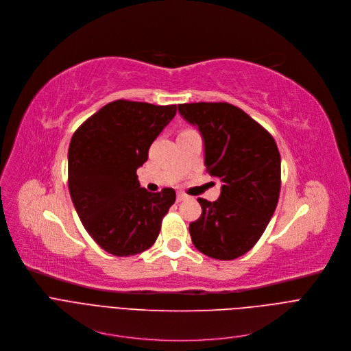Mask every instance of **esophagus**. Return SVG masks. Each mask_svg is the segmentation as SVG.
I'll return each mask as SVG.
<instances>
[{
  "instance_id": "obj_1",
  "label": "esophagus",
  "mask_w": 351,
  "mask_h": 351,
  "mask_svg": "<svg viewBox=\"0 0 351 351\" xmlns=\"http://www.w3.org/2000/svg\"><path fill=\"white\" fill-rule=\"evenodd\" d=\"M185 199H188V195H185L184 192H178L177 193V202H182Z\"/></svg>"
}]
</instances>
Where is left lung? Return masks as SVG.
<instances>
[{
    "instance_id": "left-lung-1",
    "label": "left lung",
    "mask_w": 351,
    "mask_h": 351,
    "mask_svg": "<svg viewBox=\"0 0 351 351\" xmlns=\"http://www.w3.org/2000/svg\"><path fill=\"white\" fill-rule=\"evenodd\" d=\"M204 141L206 171L224 185L216 202L197 197L202 215L189 224L195 247L216 260H234L261 238L281 191V155L272 135L228 102L178 105Z\"/></svg>"
}]
</instances>
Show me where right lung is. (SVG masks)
I'll use <instances>...</instances> for the list:
<instances>
[{
    "mask_svg": "<svg viewBox=\"0 0 351 351\" xmlns=\"http://www.w3.org/2000/svg\"><path fill=\"white\" fill-rule=\"evenodd\" d=\"M177 105L117 99L88 117L69 147L67 184L90 237L108 253L127 257L149 249L176 191L152 193L139 186L136 169Z\"/></svg>",
    "mask_w": 351,
    "mask_h": 351,
    "instance_id": "right-lung-1",
    "label": "right lung"
}]
</instances>
